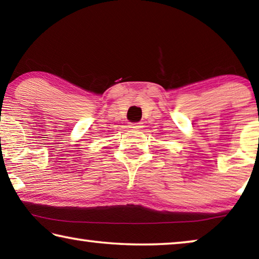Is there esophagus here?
Instances as JSON below:
<instances>
[{
	"instance_id": "obj_1",
	"label": "esophagus",
	"mask_w": 259,
	"mask_h": 259,
	"mask_svg": "<svg viewBox=\"0 0 259 259\" xmlns=\"http://www.w3.org/2000/svg\"><path fill=\"white\" fill-rule=\"evenodd\" d=\"M131 128L138 129V128H142V125H141V123H134V124H131Z\"/></svg>"
}]
</instances>
